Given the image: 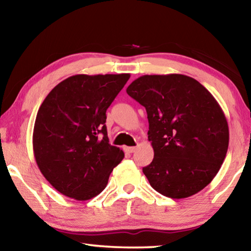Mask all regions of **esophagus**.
<instances>
[{"instance_id": "obj_1", "label": "esophagus", "mask_w": 251, "mask_h": 251, "mask_svg": "<svg viewBox=\"0 0 251 251\" xmlns=\"http://www.w3.org/2000/svg\"><path fill=\"white\" fill-rule=\"evenodd\" d=\"M124 151L126 152H134L136 151V147H131V146L130 147H125Z\"/></svg>"}]
</instances>
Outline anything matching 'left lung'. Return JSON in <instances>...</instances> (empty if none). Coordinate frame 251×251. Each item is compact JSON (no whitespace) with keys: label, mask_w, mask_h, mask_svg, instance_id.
<instances>
[{"label":"left lung","mask_w":251,"mask_h":251,"mask_svg":"<svg viewBox=\"0 0 251 251\" xmlns=\"http://www.w3.org/2000/svg\"><path fill=\"white\" fill-rule=\"evenodd\" d=\"M126 92L147 112L154 159L143 173L152 188L181 199L210 184L229 144L228 123L215 97L181 74L144 75Z\"/></svg>","instance_id":"left-lung-1"}]
</instances>
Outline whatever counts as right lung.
Masks as SVG:
<instances>
[{
	"instance_id": "right-lung-1",
	"label": "right lung",
	"mask_w": 251,
	"mask_h": 251,
	"mask_svg": "<svg viewBox=\"0 0 251 251\" xmlns=\"http://www.w3.org/2000/svg\"><path fill=\"white\" fill-rule=\"evenodd\" d=\"M129 74L71 76L42 103L33 130L41 173L61 194L88 201L105 189L124 151L109 144L106 110Z\"/></svg>"
}]
</instances>
